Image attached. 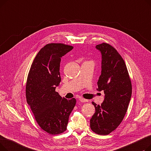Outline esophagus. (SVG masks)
I'll return each mask as SVG.
<instances>
[{
  "mask_svg": "<svg viewBox=\"0 0 151 151\" xmlns=\"http://www.w3.org/2000/svg\"><path fill=\"white\" fill-rule=\"evenodd\" d=\"M79 100H80L81 102H87V101H88V100L84 99H83L82 97H80V99H79Z\"/></svg>",
  "mask_w": 151,
  "mask_h": 151,
  "instance_id": "1",
  "label": "esophagus"
}]
</instances>
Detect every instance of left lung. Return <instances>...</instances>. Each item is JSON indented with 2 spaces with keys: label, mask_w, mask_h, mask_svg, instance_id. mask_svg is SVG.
<instances>
[{
  "label": "left lung",
  "mask_w": 151,
  "mask_h": 151,
  "mask_svg": "<svg viewBox=\"0 0 151 151\" xmlns=\"http://www.w3.org/2000/svg\"><path fill=\"white\" fill-rule=\"evenodd\" d=\"M101 54V73L97 82L99 91H104L101 105L92 102L96 113L90 120L91 130L106 135L120 125L126 114L132 96V83L123 58L108 43L96 46Z\"/></svg>",
  "instance_id": "left-lung-1"
}]
</instances>
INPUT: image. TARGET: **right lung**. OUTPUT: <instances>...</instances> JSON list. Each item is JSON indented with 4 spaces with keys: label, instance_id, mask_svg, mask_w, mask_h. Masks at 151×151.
Returning a JSON list of instances; mask_svg holds the SVG:
<instances>
[{
    "label": "right lung",
    "instance_id": "1",
    "mask_svg": "<svg viewBox=\"0 0 151 151\" xmlns=\"http://www.w3.org/2000/svg\"><path fill=\"white\" fill-rule=\"evenodd\" d=\"M73 48L63 43L47 44L37 54L27 76V102L38 125L50 134L66 130L76 105L75 98L67 100L55 91L61 81V58Z\"/></svg>",
    "mask_w": 151,
    "mask_h": 151
}]
</instances>
